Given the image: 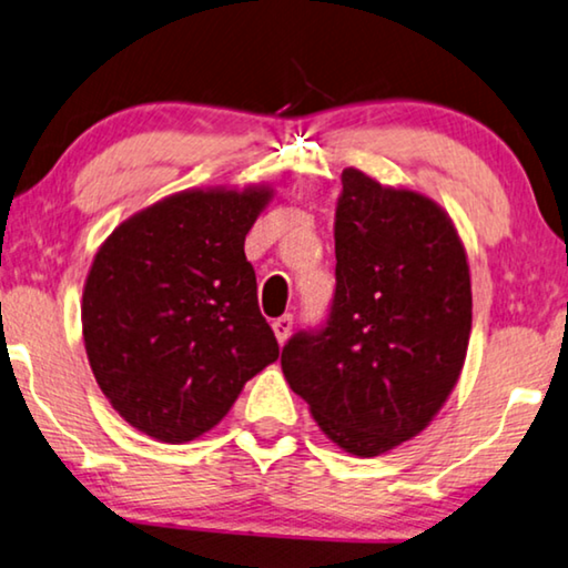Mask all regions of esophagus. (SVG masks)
<instances>
[{
	"mask_svg": "<svg viewBox=\"0 0 568 568\" xmlns=\"http://www.w3.org/2000/svg\"><path fill=\"white\" fill-rule=\"evenodd\" d=\"M292 325H294V320H292V315H282V317H276L274 323H271V327H274V333H276V341L278 343H286V338H290L292 335Z\"/></svg>",
	"mask_w": 568,
	"mask_h": 568,
	"instance_id": "1",
	"label": "esophagus"
}]
</instances>
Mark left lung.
<instances>
[{"label":"left lung","instance_id":"obj_1","mask_svg":"<svg viewBox=\"0 0 568 568\" xmlns=\"http://www.w3.org/2000/svg\"><path fill=\"white\" fill-rule=\"evenodd\" d=\"M335 300L325 331L282 351L292 392L345 454H389L420 435L462 376L471 274L454 220L409 186L343 171Z\"/></svg>","mask_w":568,"mask_h":568}]
</instances>
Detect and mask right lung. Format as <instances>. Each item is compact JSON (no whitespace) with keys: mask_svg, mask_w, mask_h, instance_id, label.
<instances>
[{"mask_svg":"<svg viewBox=\"0 0 568 568\" xmlns=\"http://www.w3.org/2000/svg\"><path fill=\"white\" fill-rule=\"evenodd\" d=\"M271 184L169 194L112 230L81 297L89 366L120 417L161 443L212 430L278 358L245 235Z\"/></svg>","mask_w":568,"mask_h":568,"instance_id":"1","label":"right lung"}]
</instances>
